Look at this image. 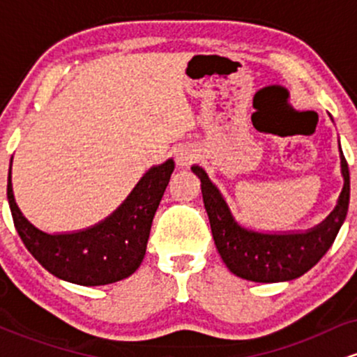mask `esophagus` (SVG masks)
<instances>
[{
  "label": "esophagus",
  "instance_id": "1",
  "mask_svg": "<svg viewBox=\"0 0 357 357\" xmlns=\"http://www.w3.org/2000/svg\"><path fill=\"white\" fill-rule=\"evenodd\" d=\"M176 162H178L179 167H190L192 165V161L196 159V153L195 149H191V147H179L178 151H176Z\"/></svg>",
  "mask_w": 357,
  "mask_h": 357
}]
</instances>
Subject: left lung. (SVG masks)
I'll return each instance as SVG.
<instances>
[{"label": "left lung", "mask_w": 357, "mask_h": 357, "mask_svg": "<svg viewBox=\"0 0 357 357\" xmlns=\"http://www.w3.org/2000/svg\"><path fill=\"white\" fill-rule=\"evenodd\" d=\"M339 153L344 186L337 204L326 220L305 231H257L240 225L206 171L198 165L191 166L192 173L202 181L203 203L210 218L213 240L231 273L260 284L287 282L304 275L326 255L349 208V169L341 144Z\"/></svg>", "instance_id": "obj_1"}]
</instances>
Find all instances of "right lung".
Listing matches in <instances>:
<instances>
[{
  "label": "right lung",
  "instance_id": "add662e5",
  "mask_svg": "<svg viewBox=\"0 0 357 357\" xmlns=\"http://www.w3.org/2000/svg\"><path fill=\"white\" fill-rule=\"evenodd\" d=\"M173 171V159L149 167L107 218L77 231L47 233L28 221L15 202L11 165L8 203L24 247L52 275L77 285H107L132 275L142 264L151 225Z\"/></svg>",
  "mask_w": 357,
  "mask_h": 357
}]
</instances>
